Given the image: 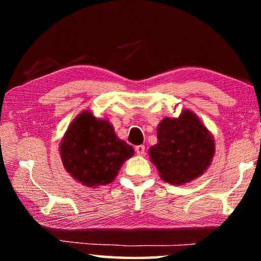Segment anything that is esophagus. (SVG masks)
Returning <instances> with one entry per match:
<instances>
[{"mask_svg": "<svg viewBox=\"0 0 261 261\" xmlns=\"http://www.w3.org/2000/svg\"><path fill=\"white\" fill-rule=\"evenodd\" d=\"M136 153L138 154V155H144V154H145V146H144V145H138V146L136 147Z\"/></svg>", "mask_w": 261, "mask_h": 261, "instance_id": "34e87169", "label": "esophagus"}]
</instances>
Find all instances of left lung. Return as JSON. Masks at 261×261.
<instances>
[{"label": "left lung", "instance_id": "8db88e82", "mask_svg": "<svg viewBox=\"0 0 261 261\" xmlns=\"http://www.w3.org/2000/svg\"><path fill=\"white\" fill-rule=\"evenodd\" d=\"M156 135L158 143L149 148L148 155L165 182L190 183L211 166L214 137L190 109H184L177 118H163Z\"/></svg>", "mask_w": 261, "mask_h": 261}]
</instances>
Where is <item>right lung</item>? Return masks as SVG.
Here are the masks:
<instances>
[{
    "label": "right lung",
    "mask_w": 261,
    "mask_h": 261,
    "mask_svg": "<svg viewBox=\"0 0 261 261\" xmlns=\"http://www.w3.org/2000/svg\"><path fill=\"white\" fill-rule=\"evenodd\" d=\"M135 149L121 140L109 121L84 110L71 122L61 140L60 154L65 170L84 187L112 183Z\"/></svg>",
    "instance_id": "1"
}]
</instances>
